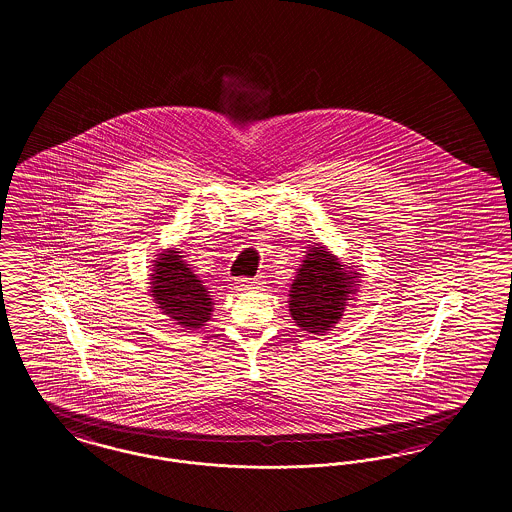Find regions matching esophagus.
I'll use <instances>...</instances> for the list:
<instances>
[{
  "label": "esophagus",
  "instance_id": "1",
  "mask_svg": "<svg viewBox=\"0 0 512 512\" xmlns=\"http://www.w3.org/2000/svg\"><path fill=\"white\" fill-rule=\"evenodd\" d=\"M263 284V278H238L236 280V290L244 292V290H253L257 286Z\"/></svg>",
  "mask_w": 512,
  "mask_h": 512
}]
</instances>
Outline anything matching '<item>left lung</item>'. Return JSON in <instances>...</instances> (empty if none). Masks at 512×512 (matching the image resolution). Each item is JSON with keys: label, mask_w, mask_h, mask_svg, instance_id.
Here are the masks:
<instances>
[{"label": "left lung", "mask_w": 512, "mask_h": 512, "mask_svg": "<svg viewBox=\"0 0 512 512\" xmlns=\"http://www.w3.org/2000/svg\"><path fill=\"white\" fill-rule=\"evenodd\" d=\"M355 274L324 247H313L290 290V313L297 326L322 336L338 324L347 299L355 292Z\"/></svg>", "instance_id": "left-lung-1"}]
</instances>
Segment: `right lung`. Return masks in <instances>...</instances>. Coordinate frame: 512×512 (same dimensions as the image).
<instances>
[{
	"label": "right lung",
	"instance_id": "1",
	"mask_svg": "<svg viewBox=\"0 0 512 512\" xmlns=\"http://www.w3.org/2000/svg\"><path fill=\"white\" fill-rule=\"evenodd\" d=\"M180 251L161 253L151 274V295L159 309L178 326L199 328L209 320L213 303L209 292L182 261Z\"/></svg>",
	"mask_w": 512,
	"mask_h": 512
}]
</instances>
